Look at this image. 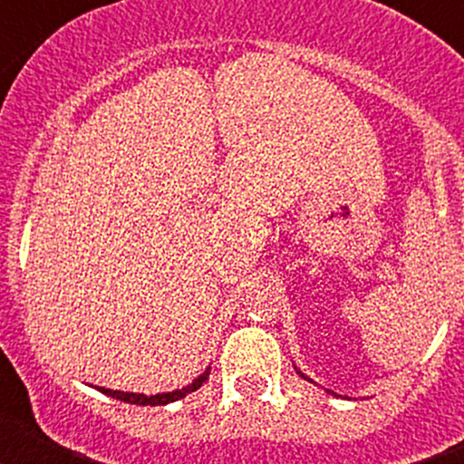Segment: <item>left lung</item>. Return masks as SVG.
<instances>
[{
  "instance_id": "left-lung-1",
  "label": "left lung",
  "mask_w": 464,
  "mask_h": 464,
  "mask_svg": "<svg viewBox=\"0 0 464 464\" xmlns=\"http://www.w3.org/2000/svg\"><path fill=\"white\" fill-rule=\"evenodd\" d=\"M304 379H306V376H304Z\"/></svg>"
}]
</instances>
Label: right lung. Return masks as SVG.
I'll list each match as a JSON object with an SVG mask.
<instances>
[{
  "label": "right lung",
  "instance_id": "1",
  "mask_svg": "<svg viewBox=\"0 0 464 464\" xmlns=\"http://www.w3.org/2000/svg\"><path fill=\"white\" fill-rule=\"evenodd\" d=\"M208 379V370L204 374L197 376L192 383H188L181 391H171V392H160V395H143V392H122V391H111V388H97L100 392L109 397H116V400L127 401V404H139V407H162V404H169V401L181 400L188 392H195L197 388H202L204 381Z\"/></svg>",
  "mask_w": 464,
  "mask_h": 464
}]
</instances>
